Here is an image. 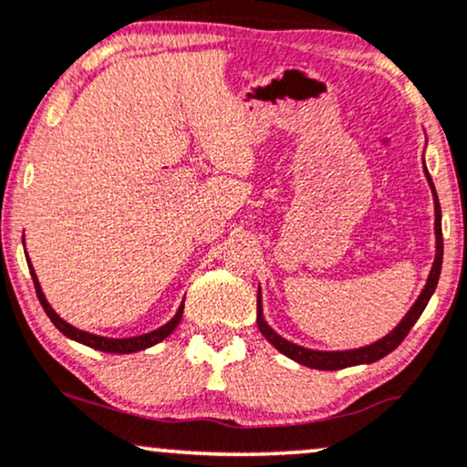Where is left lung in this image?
Wrapping results in <instances>:
<instances>
[{
    "mask_svg": "<svg viewBox=\"0 0 467 467\" xmlns=\"http://www.w3.org/2000/svg\"><path fill=\"white\" fill-rule=\"evenodd\" d=\"M424 176L429 180V187L432 191V202H435V261H432L431 274L426 278V285L422 289V294L418 296V300L413 302V306L409 308L407 316L400 319V324L396 326L391 333H387L383 339L374 341V344L363 346V348H355V350H337V352H326V350H311V348L297 346L294 341H287L285 337H280L276 330L272 328L263 317V300H261V287H258V300H256V324L258 330H261L263 337L272 344L276 350L283 352L285 357L294 358L296 363L306 365V368L313 369H344V368H352V365H363V363H374L379 358H383L389 355L391 350H396L398 346L402 344L404 337L409 335V330L413 328V324L418 322V317L422 316V311L429 305L432 291L437 287V280H440L441 274V258H443V239H441V209H440V200H437V191L435 184H432L431 173L426 171L424 167Z\"/></svg>",
    "mask_w": 467,
    "mask_h": 467,
    "instance_id": "obj_1",
    "label": "left lung"
}]
</instances>
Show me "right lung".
I'll list each match as a JSON object with an SVG mask.
<instances>
[{"instance_id": "right-lung-1", "label": "right lung", "mask_w": 467, "mask_h": 467, "mask_svg": "<svg viewBox=\"0 0 467 467\" xmlns=\"http://www.w3.org/2000/svg\"><path fill=\"white\" fill-rule=\"evenodd\" d=\"M30 274H32V280H35V289H36L38 302H41V306L45 308V313H47V317L52 319V324L56 326V328H58L65 337H69V339L78 341V344L88 346V348H95V350L112 352V355H130V352L145 350V348H151L154 344H159V341L165 339V337H170L173 333V328H176V326L180 324V319H182L184 302L178 306L176 316H173L170 322L162 324L161 328L151 330V333L137 335V337H121V339H112V337H102V335L87 333V330H80V328H76V326H71L69 322H65V319L54 311L52 305H49V302H47V297H45V294H43L41 283H38V278H36V274H35V267H32V263H30Z\"/></svg>"}]
</instances>
